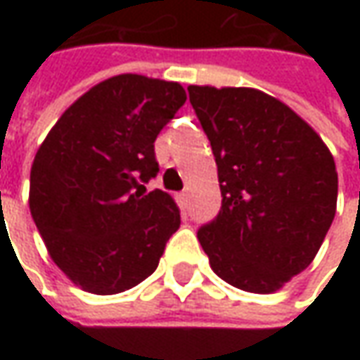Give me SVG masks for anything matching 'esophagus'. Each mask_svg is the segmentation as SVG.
<instances>
[{
	"label": "esophagus",
	"instance_id": "esophagus-1",
	"mask_svg": "<svg viewBox=\"0 0 360 360\" xmlns=\"http://www.w3.org/2000/svg\"><path fill=\"white\" fill-rule=\"evenodd\" d=\"M176 200L180 204V208H186L188 206V192H180V194H176Z\"/></svg>",
	"mask_w": 360,
	"mask_h": 360
}]
</instances>
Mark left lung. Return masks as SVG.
Wrapping results in <instances>:
<instances>
[{"mask_svg": "<svg viewBox=\"0 0 360 360\" xmlns=\"http://www.w3.org/2000/svg\"><path fill=\"white\" fill-rule=\"evenodd\" d=\"M222 194L198 230L216 274L269 295L316 256L337 212L339 176L321 136L281 100L255 88L190 86Z\"/></svg>", "mask_w": 360, "mask_h": 360, "instance_id": "8db88e82", "label": "left lung"}]
</instances>
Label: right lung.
I'll use <instances>...</instances> for the list:
<instances>
[{
	"mask_svg": "<svg viewBox=\"0 0 360 360\" xmlns=\"http://www.w3.org/2000/svg\"><path fill=\"white\" fill-rule=\"evenodd\" d=\"M186 102L176 82L122 74L77 98L39 146L30 210L51 260L94 295H118L148 278L180 226L156 178L154 142Z\"/></svg>",
	"mask_w": 360,
	"mask_h": 360,
	"instance_id": "1",
	"label": "right lung"
}]
</instances>
